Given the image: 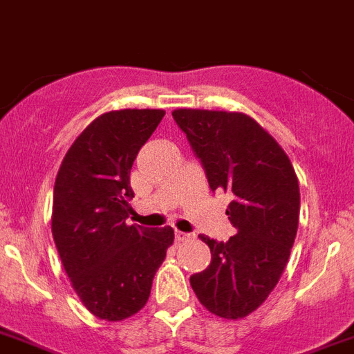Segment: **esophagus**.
Returning a JSON list of instances; mask_svg holds the SVG:
<instances>
[{"label":"esophagus","instance_id":"34e87169","mask_svg":"<svg viewBox=\"0 0 354 354\" xmlns=\"http://www.w3.org/2000/svg\"><path fill=\"white\" fill-rule=\"evenodd\" d=\"M192 238V234L189 232H183V231H175V240L177 241H186Z\"/></svg>","mask_w":354,"mask_h":354}]
</instances>
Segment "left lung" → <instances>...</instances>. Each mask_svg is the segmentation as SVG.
<instances>
[{
  "mask_svg": "<svg viewBox=\"0 0 354 354\" xmlns=\"http://www.w3.org/2000/svg\"><path fill=\"white\" fill-rule=\"evenodd\" d=\"M171 116L204 165L211 192L232 193L225 214L238 231L225 243L198 236L211 263L189 283L207 312L238 321L265 303L288 263L301 207L297 175L254 118L206 109H175Z\"/></svg>",
  "mask_w": 354,
  "mask_h": 354,
  "instance_id": "obj_1",
  "label": "left lung"
}]
</instances>
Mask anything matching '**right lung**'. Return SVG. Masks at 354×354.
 Segmentation results:
<instances>
[{"label": "right lung", "instance_id": "1", "mask_svg": "<svg viewBox=\"0 0 354 354\" xmlns=\"http://www.w3.org/2000/svg\"><path fill=\"white\" fill-rule=\"evenodd\" d=\"M162 109L109 111L66 152L53 188L51 232L71 286L102 321L118 322L147 304L174 229L127 225L131 170L161 123Z\"/></svg>", "mask_w": 354, "mask_h": 354}]
</instances>
